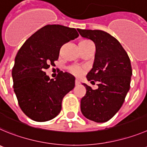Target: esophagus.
<instances>
[{"instance_id":"esophagus-1","label":"esophagus","mask_w":147,"mask_h":147,"mask_svg":"<svg viewBox=\"0 0 147 147\" xmlns=\"http://www.w3.org/2000/svg\"><path fill=\"white\" fill-rule=\"evenodd\" d=\"M79 84H80V80H78V79H76V80H75V85L78 86V85H79Z\"/></svg>"}]
</instances>
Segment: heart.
Returning a JSON list of instances; mask_svg holds the SVG:
<instances>
[{"label":"heart","mask_w":147,"mask_h":147,"mask_svg":"<svg viewBox=\"0 0 147 147\" xmlns=\"http://www.w3.org/2000/svg\"><path fill=\"white\" fill-rule=\"evenodd\" d=\"M90 44H92V42L88 39H82L79 42L78 46H86ZM84 69H85L84 67H80V66H72L71 67H69L70 72H72L75 75H77V76L81 75L84 72Z\"/></svg>","instance_id":"heart-1"}]
</instances>
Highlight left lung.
Listing matches in <instances>:
<instances>
[{"label": "left lung", "instance_id": "8db88e82", "mask_svg": "<svg viewBox=\"0 0 147 147\" xmlns=\"http://www.w3.org/2000/svg\"><path fill=\"white\" fill-rule=\"evenodd\" d=\"M78 31L83 37L94 42V61L86 78L98 83L96 89L83 83L86 93L80 101L81 112L88 119L105 122L118 112L129 91L133 73L130 60L119 42L108 33L101 30Z\"/></svg>", "mask_w": 147, "mask_h": 147}]
</instances>
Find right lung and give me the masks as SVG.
Instances as JSON below:
<instances>
[{"instance_id": "1", "label": "right lung", "mask_w": 147, "mask_h": 147, "mask_svg": "<svg viewBox=\"0 0 147 147\" xmlns=\"http://www.w3.org/2000/svg\"><path fill=\"white\" fill-rule=\"evenodd\" d=\"M78 36L73 28L47 25L32 34L16 55L13 88L21 110L34 121L55 117L64 96L75 87V78L71 74L61 71L56 80H51L45 70L55 66L61 46Z\"/></svg>"}]
</instances>
